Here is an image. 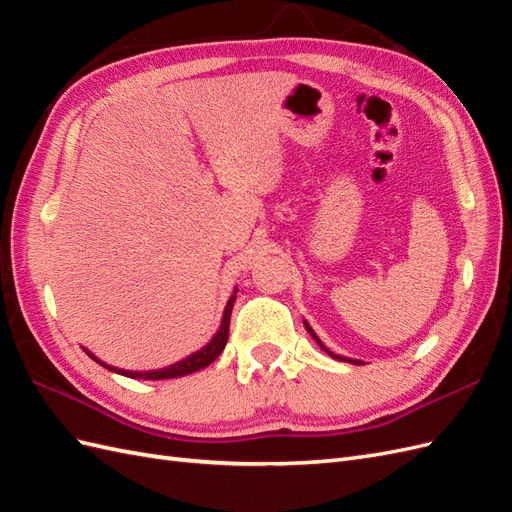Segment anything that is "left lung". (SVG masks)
Returning <instances> with one entry per match:
<instances>
[{
  "instance_id": "1",
  "label": "left lung",
  "mask_w": 512,
  "mask_h": 512,
  "mask_svg": "<svg viewBox=\"0 0 512 512\" xmlns=\"http://www.w3.org/2000/svg\"><path fill=\"white\" fill-rule=\"evenodd\" d=\"M303 324H305V329H307V333H309V335H312V337L316 339V344H318V346H320V348H322L324 352H327L329 356H333V359H337V361H348V363H354V365H363L361 361H356V359H348V356H342V354H335V352H331V350H329L327 346H324V344L320 342V337H318V335L314 333V329H312V327H309V324H307V320H303Z\"/></svg>"
}]
</instances>
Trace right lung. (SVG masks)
<instances>
[{"label": "right lung", "mask_w": 512, "mask_h": 512, "mask_svg": "<svg viewBox=\"0 0 512 512\" xmlns=\"http://www.w3.org/2000/svg\"><path fill=\"white\" fill-rule=\"evenodd\" d=\"M235 299H237V288H235V292H232V297L228 299L226 309H224V316H222L220 329H218V333H215V335L209 339V344L203 346L200 350H196V352H192L190 356H185V359H181V361H177V363H173V365H168V367L149 369V371L119 369V367H113V365H108V363L100 361L98 356H96L94 352H89L87 348H83V350L87 352L89 359H94L98 365L106 367L108 371H115V374H119V376H126V378H136V380H168V378H181V376L194 374V371L211 365V363L222 354V350H224V346H226V342H228L230 314H232V303H235Z\"/></svg>", "instance_id": "1"}]
</instances>
